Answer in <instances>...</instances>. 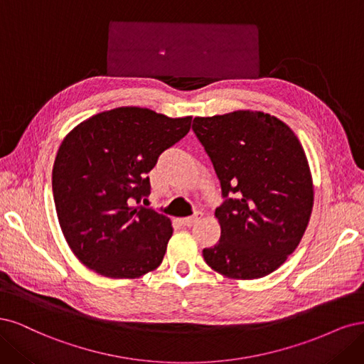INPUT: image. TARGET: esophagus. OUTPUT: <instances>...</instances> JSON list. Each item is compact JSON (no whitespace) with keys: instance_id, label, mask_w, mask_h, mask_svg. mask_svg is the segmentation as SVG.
Masks as SVG:
<instances>
[{"instance_id":"esophagus-1","label":"esophagus","mask_w":364,"mask_h":364,"mask_svg":"<svg viewBox=\"0 0 364 364\" xmlns=\"http://www.w3.org/2000/svg\"><path fill=\"white\" fill-rule=\"evenodd\" d=\"M201 218H203V213H201V212H198V213H195L193 216L183 218V219H181V224H183L184 227H192V225H195V224H196V222L201 220Z\"/></svg>"}]
</instances>
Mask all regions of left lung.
<instances>
[{
    "label": "left lung",
    "instance_id": "8db88e82",
    "mask_svg": "<svg viewBox=\"0 0 364 364\" xmlns=\"http://www.w3.org/2000/svg\"><path fill=\"white\" fill-rule=\"evenodd\" d=\"M192 130L225 198L215 212L220 239L203 251L205 263L234 279L272 274L296 250L313 210L301 142L283 121L252 110L195 118Z\"/></svg>",
    "mask_w": 364,
    "mask_h": 364
}]
</instances>
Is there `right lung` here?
Wrapping results in <instances>:
<instances>
[{
    "label": "right lung",
    "instance_id": "add662e5",
    "mask_svg": "<svg viewBox=\"0 0 364 364\" xmlns=\"http://www.w3.org/2000/svg\"><path fill=\"white\" fill-rule=\"evenodd\" d=\"M192 116L142 107L101 112L69 132L57 151L53 195L63 236L77 259L109 278H139L160 266L171 219L136 205L148 172L191 130Z\"/></svg>",
    "mask_w": 364,
    "mask_h": 364
}]
</instances>
